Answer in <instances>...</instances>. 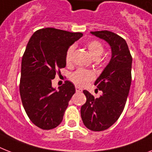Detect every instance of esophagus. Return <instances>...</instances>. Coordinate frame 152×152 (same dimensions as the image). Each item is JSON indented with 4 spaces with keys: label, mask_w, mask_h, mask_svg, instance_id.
<instances>
[{
    "label": "esophagus",
    "mask_w": 152,
    "mask_h": 152,
    "mask_svg": "<svg viewBox=\"0 0 152 152\" xmlns=\"http://www.w3.org/2000/svg\"><path fill=\"white\" fill-rule=\"evenodd\" d=\"M75 90H76V91H77V92H81V91H82V88L80 87H77V86H76V87H75Z\"/></svg>",
    "instance_id": "34e87169"
}]
</instances>
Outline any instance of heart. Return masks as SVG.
I'll return each mask as SVG.
<instances>
[{"mask_svg":"<svg viewBox=\"0 0 152 152\" xmlns=\"http://www.w3.org/2000/svg\"><path fill=\"white\" fill-rule=\"evenodd\" d=\"M88 50L89 51L90 54L95 59L99 58L104 51L103 45L99 40H91L87 43ZM75 46L71 45L67 48L66 53H65V62L67 64H70L72 61ZM95 77V75L92 71L86 70V69L80 68L75 71L71 75V80L75 85H85L88 82H89Z\"/></svg>","mask_w":152,"mask_h":152,"instance_id":"b5f03b06","label":"heart"}]
</instances>
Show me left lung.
I'll list each match as a JSON object with an SVG mask.
<instances>
[{
  "mask_svg": "<svg viewBox=\"0 0 152 152\" xmlns=\"http://www.w3.org/2000/svg\"><path fill=\"white\" fill-rule=\"evenodd\" d=\"M91 33L106 40L112 50L109 64L95 82L102 95L95 98L84 90L86 102L81 108L85 126L93 131H102L112 126L124 111L132 78V56L125 39L117 34L107 30Z\"/></svg>",
  "mask_w": 152,
  "mask_h": 152,
  "instance_id": "left-lung-1",
  "label": "left lung"
}]
</instances>
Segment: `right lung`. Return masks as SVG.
<instances>
[{
    "mask_svg": "<svg viewBox=\"0 0 152 152\" xmlns=\"http://www.w3.org/2000/svg\"><path fill=\"white\" fill-rule=\"evenodd\" d=\"M83 36L54 28L37 30L30 38L22 60L19 91L28 118L42 130H51L62 122L75 85L65 81L59 90L52 81L66 66L69 46Z\"/></svg>",
    "mask_w": 152,
    "mask_h": 152,
    "instance_id": "1",
    "label": "right lung"
}]
</instances>
